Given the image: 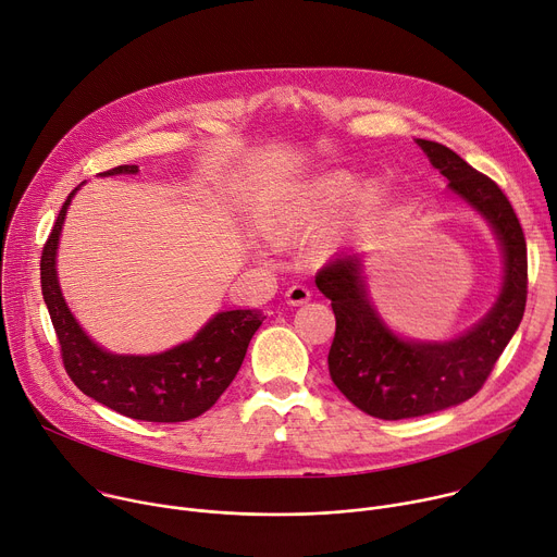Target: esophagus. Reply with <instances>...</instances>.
Masks as SVG:
<instances>
[{
    "label": "esophagus",
    "instance_id": "esophagus-1",
    "mask_svg": "<svg viewBox=\"0 0 557 557\" xmlns=\"http://www.w3.org/2000/svg\"><path fill=\"white\" fill-rule=\"evenodd\" d=\"M311 299V290L307 286L301 284H295L286 290V301L290 307H299V305H307V301Z\"/></svg>",
    "mask_w": 557,
    "mask_h": 557
}]
</instances>
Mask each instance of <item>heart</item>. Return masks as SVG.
<instances>
[{
	"label": "heart",
	"mask_w": 557,
	"mask_h": 557,
	"mask_svg": "<svg viewBox=\"0 0 557 557\" xmlns=\"http://www.w3.org/2000/svg\"><path fill=\"white\" fill-rule=\"evenodd\" d=\"M352 180L333 175L318 180L288 197L269 215L267 228L275 237H299L315 231L348 195Z\"/></svg>",
	"instance_id": "b5f03b06"
}]
</instances>
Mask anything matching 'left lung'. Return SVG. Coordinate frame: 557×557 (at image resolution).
<instances>
[{
    "label": "left lung",
    "instance_id": "obj_1",
    "mask_svg": "<svg viewBox=\"0 0 557 557\" xmlns=\"http://www.w3.org/2000/svg\"><path fill=\"white\" fill-rule=\"evenodd\" d=\"M431 164L495 231L504 250V282L486 318L448 342L397 337L373 309L358 252H342L315 275L331 299L335 337L329 373L348 401L380 420L429 416L473 397L518 331L527 307V242L502 188L458 153L418 139Z\"/></svg>",
    "mask_w": 557,
    "mask_h": 557
}]
</instances>
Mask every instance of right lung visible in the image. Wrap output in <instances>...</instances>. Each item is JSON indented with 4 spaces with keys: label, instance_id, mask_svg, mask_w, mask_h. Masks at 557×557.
Here are the masks:
<instances>
[{
    "label": "right lung",
    "instance_id": "right-lung-1",
    "mask_svg": "<svg viewBox=\"0 0 557 557\" xmlns=\"http://www.w3.org/2000/svg\"><path fill=\"white\" fill-rule=\"evenodd\" d=\"M133 175L137 166L124 164L107 175ZM77 190V188H75ZM64 207L41 250V295L62 346V362L75 386L104 407L144 422H186L209 411L235 380L250 337L264 322L262 311L239 309L211 318L199 333L158 356H115L97 346L73 318L58 282V244Z\"/></svg>",
    "mask_w": 557,
    "mask_h": 557
}]
</instances>
